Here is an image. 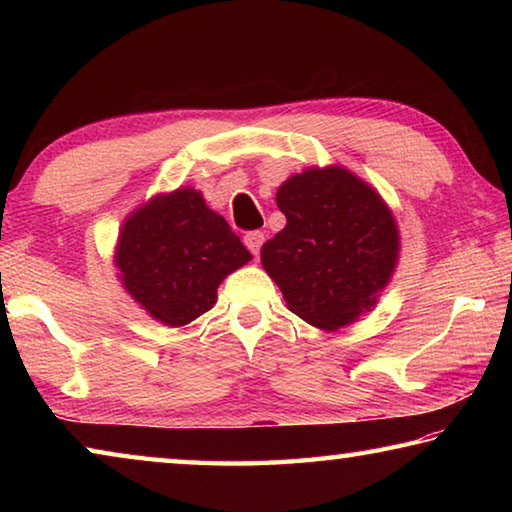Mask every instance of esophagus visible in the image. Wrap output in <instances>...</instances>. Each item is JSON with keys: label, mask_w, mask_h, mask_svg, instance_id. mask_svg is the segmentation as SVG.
<instances>
[{"label": "esophagus", "mask_w": 512, "mask_h": 512, "mask_svg": "<svg viewBox=\"0 0 512 512\" xmlns=\"http://www.w3.org/2000/svg\"><path fill=\"white\" fill-rule=\"evenodd\" d=\"M244 244H246V248L250 250V253L257 255V253H259V248H262V244H264V232H259V230H250V232H246Z\"/></svg>", "instance_id": "obj_1"}]
</instances>
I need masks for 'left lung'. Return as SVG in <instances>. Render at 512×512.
Returning a JSON list of instances; mask_svg holds the SVG:
<instances>
[{
  "instance_id": "left-lung-1",
  "label": "left lung",
  "mask_w": 512,
  "mask_h": 512,
  "mask_svg": "<svg viewBox=\"0 0 512 512\" xmlns=\"http://www.w3.org/2000/svg\"><path fill=\"white\" fill-rule=\"evenodd\" d=\"M275 201L287 225L262 246L266 273L309 325H350L391 280L400 250L391 210L341 167L298 173Z\"/></svg>"
}]
</instances>
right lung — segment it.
Returning <instances> with one entry per match:
<instances>
[{"label":"right lung","instance_id":"right-lung-1","mask_svg":"<svg viewBox=\"0 0 512 512\" xmlns=\"http://www.w3.org/2000/svg\"><path fill=\"white\" fill-rule=\"evenodd\" d=\"M250 257L228 221L194 189L155 196L133 212L117 246L126 291L171 327L210 311L223 277Z\"/></svg>","mask_w":512,"mask_h":512}]
</instances>
